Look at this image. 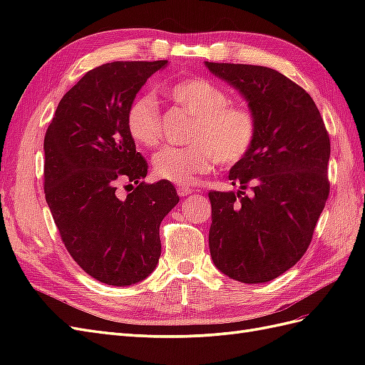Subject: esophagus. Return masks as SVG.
I'll list each match as a JSON object with an SVG mask.
<instances>
[{"label":"esophagus","instance_id":"1","mask_svg":"<svg viewBox=\"0 0 365 365\" xmlns=\"http://www.w3.org/2000/svg\"><path fill=\"white\" fill-rule=\"evenodd\" d=\"M177 192H178V196H188V195H191L192 190L190 187H178Z\"/></svg>","mask_w":365,"mask_h":365}]
</instances>
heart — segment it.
Masks as SVG:
<instances>
[{
	"label": "heart",
	"instance_id": "1",
	"mask_svg": "<svg viewBox=\"0 0 365 365\" xmlns=\"http://www.w3.org/2000/svg\"><path fill=\"white\" fill-rule=\"evenodd\" d=\"M163 92L196 118L188 145H168L153 157V170L163 180L191 185L216 165H235L250 153L257 123L250 108L229 105V96L218 84L202 78L180 80ZM127 130L138 144L155 147L161 139V114L152 96H139L127 110Z\"/></svg>",
	"mask_w": 365,
	"mask_h": 365
}]
</instances>
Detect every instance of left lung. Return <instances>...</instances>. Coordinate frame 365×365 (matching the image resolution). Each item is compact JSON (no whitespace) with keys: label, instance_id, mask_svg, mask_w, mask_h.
I'll use <instances>...</instances> for the list:
<instances>
[{"label":"left lung","instance_id":"left-lung-1","mask_svg":"<svg viewBox=\"0 0 365 365\" xmlns=\"http://www.w3.org/2000/svg\"><path fill=\"white\" fill-rule=\"evenodd\" d=\"M205 67L245 97L257 123L250 153L229 173L240 190L208 192L212 259L238 282L273 281L304 255L327 204L329 135L312 97L285 75L250 64Z\"/></svg>","mask_w":365,"mask_h":365}]
</instances>
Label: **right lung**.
<instances>
[{
  "label": "right lung",
  "instance_id": "obj_1",
  "mask_svg": "<svg viewBox=\"0 0 365 365\" xmlns=\"http://www.w3.org/2000/svg\"><path fill=\"white\" fill-rule=\"evenodd\" d=\"M168 61H115L92 68L61 98L43 139V190L68 254L97 281H143L161 254L160 224L178 204L168 180L145 183L147 161L127 110ZM128 182L122 197L117 188Z\"/></svg>",
  "mask_w": 365,
  "mask_h": 365
}]
</instances>
